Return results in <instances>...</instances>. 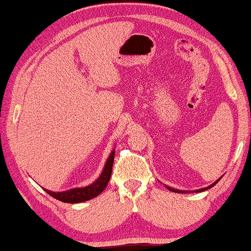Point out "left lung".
<instances>
[{"mask_svg": "<svg viewBox=\"0 0 251 251\" xmlns=\"http://www.w3.org/2000/svg\"><path fill=\"white\" fill-rule=\"evenodd\" d=\"M221 177H222V176H221ZM221 177H220V179H217V180L215 181V182H214V183H212V185H210V186H208V187H204V188H201V189H196V191H194V192H196V193H198V192H203V191H207V189L212 188V187H213V186H215V185H216V183H217V182H219V181H220V180H221ZM166 187H167V188H168V189H170V191H172V192H175V193H182V194H183V193H188V191H179V189H175V188H172V187H168V186H166ZM189 192H191V191H189Z\"/></svg>", "mask_w": 251, "mask_h": 251, "instance_id": "1", "label": "left lung"}]
</instances>
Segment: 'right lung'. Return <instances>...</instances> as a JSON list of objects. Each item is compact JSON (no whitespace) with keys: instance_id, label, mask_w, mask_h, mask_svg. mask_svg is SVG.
<instances>
[{"instance_id":"right-lung-1","label":"right lung","mask_w":251,"mask_h":251,"mask_svg":"<svg viewBox=\"0 0 251 251\" xmlns=\"http://www.w3.org/2000/svg\"><path fill=\"white\" fill-rule=\"evenodd\" d=\"M114 153H116V151L113 149L112 152L108 155L106 162H105V166L102 168L99 177L96 181H93L91 185L85 187H76V188L63 192H51L48 191V189H44V191L52 196V198H55L62 202H66V203H79V202L91 200V199L98 196L106 188L108 181H110L111 174H112Z\"/></svg>"}]
</instances>
